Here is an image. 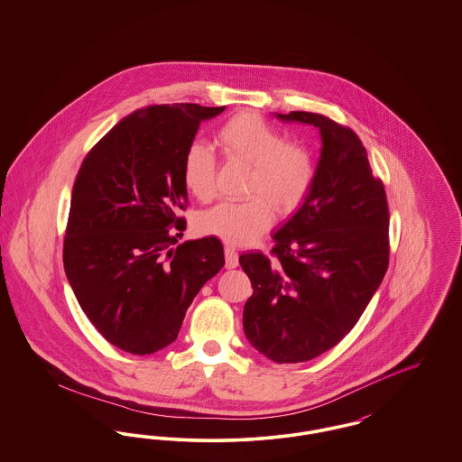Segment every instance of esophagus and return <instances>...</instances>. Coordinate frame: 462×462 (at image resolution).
<instances>
[{
	"label": "esophagus",
	"mask_w": 462,
	"mask_h": 462,
	"mask_svg": "<svg viewBox=\"0 0 462 462\" xmlns=\"http://www.w3.org/2000/svg\"><path fill=\"white\" fill-rule=\"evenodd\" d=\"M237 264H239V254H237V251H236L234 247L226 245V247H225V266H226V268H236Z\"/></svg>",
	"instance_id": "1"
}]
</instances>
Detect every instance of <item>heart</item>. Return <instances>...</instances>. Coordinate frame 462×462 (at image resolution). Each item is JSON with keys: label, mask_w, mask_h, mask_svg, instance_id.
Masks as SVG:
<instances>
[{"label": "heart", "mask_w": 462, "mask_h": 462, "mask_svg": "<svg viewBox=\"0 0 462 462\" xmlns=\"http://www.w3.org/2000/svg\"><path fill=\"white\" fill-rule=\"evenodd\" d=\"M215 140L226 159L251 166L247 194L254 198L247 202H220L204 211L199 217V232L232 245H245L273 223L272 205L281 215L301 206L315 181V159L305 145L287 143L282 133L251 112L228 119ZM215 170L217 159L208 145L199 142L189 145L181 176L194 198H213Z\"/></svg>", "instance_id": "1"}]
</instances>
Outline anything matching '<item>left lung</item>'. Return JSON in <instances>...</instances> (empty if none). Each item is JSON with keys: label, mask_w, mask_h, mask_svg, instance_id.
I'll use <instances>...</instances> for the list:
<instances>
[{"label": "left lung", "mask_w": 462, "mask_h": 462, "mask_svg": "<svg viewBox=\"0 0 462 462\" xmlns=\"http://www.w3.org/2000/svg\"><path fill=\"white\" fill-rule=\"evenodd\" d=\"M320 132L313 187L275 234L273 258L244 253L253 296L244 305L247 341L277 364L308 362L358 322L388 268L390 213L360 138L329 117L275 114Z\"/></svg>", "instance_id": "8db88e82"}]
</instances>
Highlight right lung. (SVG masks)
Here are the masks:
<instances>
[{"instance_id":"add662e5","label":"right lung","mask_w":462,"mask_h":462,"mask_svg":"<svg viewBox=\"0 0 462 462\" xmlns=\"http://www.w3.org/2000/svg\"><path fill=\"white\" fill-rule=\"evenodd\" d=\"M225 107L151 106L123 117L85 157L70 198L64 268L89 322L119 350L151 355L225 264L217 237L178 247L187 221L183 155ZM176 225L170 233L169 226Z\"/></svg>"}]
</instances>
